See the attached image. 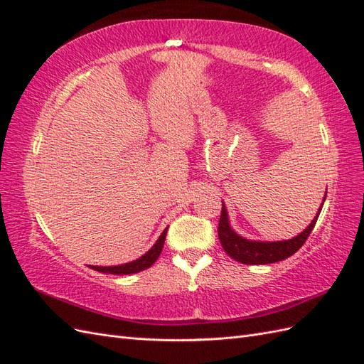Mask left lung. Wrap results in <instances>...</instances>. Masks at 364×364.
Segmentation results:
<instances>
[{
    "label": "left lung",
    "mask_w": 364,
    "mask_h": 364,
    "mask_svg": "<svg viewBox=\"0 0 364 364\" xmlns=\"http://www.w3.org/2000/svg\"><path fill=\"white\" fill-rule=\"evenodd\" d=\"M326 199V191L323 196V200L321 208L317 209L316 217L311 220V223L308 225L301 234L290 240H282V241H257V240H247L237 234L235 230L230 226L229 222V214L228 209L223 203L222 206V215H220V223H218V238L222 247L230 258H234L238 262L243 264H272L278 262L285 258L291 257L293 253L299 250L304 243L306 241L308 235L311 234V230L317 222V217L322 211L323 202Z\"/></svg>",
    "instance_id": "obj_1"
}]
</instances>
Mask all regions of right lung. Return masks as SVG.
<instances>
[{
    "instance_id": "1",
    "label": "right lung",
    "mask_w": 364,
    "mask_h": 364,
    "mask_svg": "<svg viewBox=\"0 0 364 364\" xmlns=\"http://www.w3.org/2000/svg\"><path fill=\"white\" fill-rule=\"evenodd\" d=\"M167 229L168 228H165L162 230V234L156 240V243L151 246V249H149V252H146L144 255L136 258L135 261H130V262H126V264H119V266H109V267H105V266H90V267L92 270L107 273V274H132V273H139L142 270H146L150 266H153V264H155V261L158 259V257L161 255L165 237H167Z\"/></svg>"
}]
</instances>
